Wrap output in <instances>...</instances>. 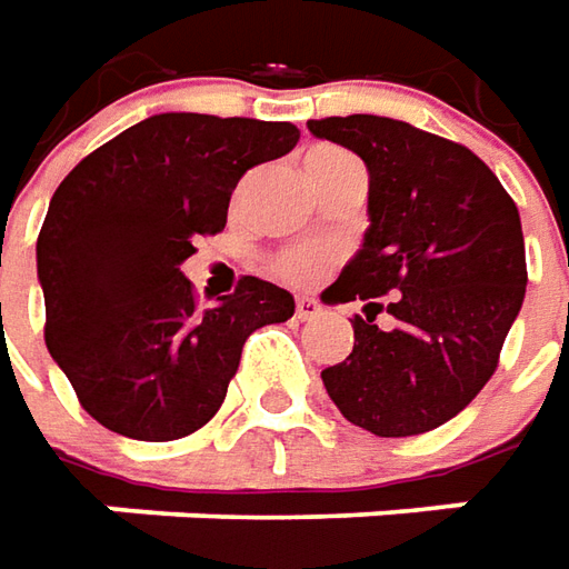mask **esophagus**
Listing matches in <instances>:
<instances>
[{
    "label": "esophagus",
    "instance_id": "1",
    "mask_svg": "<svg viewBox=\"0 0 569 569\" xmlns=\"http://www.w3.org/2000/svg\"><path fill=\"white\" fill-rule=\"evenodd\" d=\"M318 315H321V305L315 302V299L302 296V299L296 302V318H299V321H311V318H318Z\"/></svg>",
    "mask_w": 569,
    "mask_h": 569
}]
</instances>
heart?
Returning <instances> with one entry per match:
<instances>
[{"instance_id": "b5f03b06", "label": "heart", "mask_w": 569, "mask_h": 569, "mask_svg": "<svg viewBox=\"0 0 569 569\" xmlns=\"http://www.w3.org/2000/svg\"><path fill=\"white\" fill-rule=\"evenodd\" d=\"M343 150L337 148L315 150V153L308 157V163H305V172L327 169L330 163L343 160ZM333 261H337V248L333 246H327V242H302V246H289L280 248V251H273V254L267 258V270H270L273 277L286 280V283L305 286L315 283Z\"/></svg>"}]
</instances>
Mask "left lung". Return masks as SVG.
<instances>
[{
    "mask_svg": "<svg viewBox=\"0 0 569 569\" xmlns=\"http://www.w3.org/2000/svg\"><path fill=\"white\" fill-rule=\"evenodd\" d=\"M308 128L359 153L371 176L362 251L323 292V302L368 305L352 318V352L321 371L323 387L378 438L425 435L498 371L526 296L519 210L472 150L409 122L330 116ZM383 307L393 331L373 323Z\"/></svg>",
    "mask_w": 569,
    "mask_h": 569,
    "instance_id": "8db88e82",
    "label": "left lung"
}]
</instances>
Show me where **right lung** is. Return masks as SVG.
<instances>
[{"instance_id":"add662e5","label":"right lung","mask_w":569,"mask_h":569,"mask_svg":"<svg viewBox=\"0 0 569 569\" xmlns=\"http://www.w3.org/2000/svg\"><path fill=\"white\" fill-rule=\"evenodd\" d=\"M299 141L292 122L163 112L88 153L37 239L47 349L90 419L131 441L204 428L264 323L292 318L280 286L242 277L201 305L179 264L226 226L232 188Z\"/></svg>"}]
</instances>
